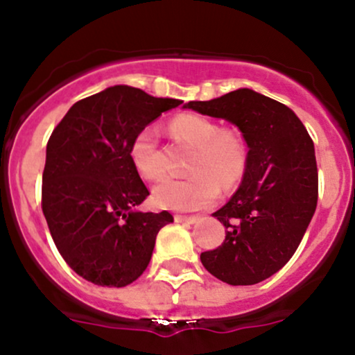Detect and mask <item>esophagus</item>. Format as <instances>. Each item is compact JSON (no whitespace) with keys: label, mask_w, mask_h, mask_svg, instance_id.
<instances>
[{"label":"esophagus","mask_w":355,"mask_h":355,"mask_svg":"<svg viewBox=\"0 0 355 355\" xmlns=\"http://www.w3.org/2000/svg\"><path fill=\"white\" fill-rule=\"evenodd\" d=\"M198 220V217L195 215H175V222L180 223H195Z\"/></svg>","instance_id":"34e87169"}]
</instances>
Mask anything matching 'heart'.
I'll use <instances>...</instances> for the list:
<instances>
[{
  "instance_id": "heart-1",
  "label": "heart",
  "mask_w": 355,
  "mask_h": 355,
  "mask_svg": "<svg viewBox=\"0 0 355 355\" xmlns=\"http://www.w3.org/2000/svg\"><path fill=\"white\" fill-rule=\"evenodd\" d=\"M172 132L197 148L190 162L189 178H166L153 190V200L162 209L198 210L217 200L220 185L230 189L245 172L247 153L242 140L222 132L218 125L202 115L185 113L172 121ZM130 160L146 180L164 177V157L157 132L145 126L130 144Z\"/></svg>"
}]
</instances>
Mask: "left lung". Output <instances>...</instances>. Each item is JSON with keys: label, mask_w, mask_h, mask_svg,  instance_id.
Instances as JSON below:
<instances>
[{"label": "left lung", "mask_w": 355, "mask_h": 355, "mask_svg": "<svg viewBox=\"0 0 355 355\" xmlns=\"http://www.w3.org/2000/svg\"><path fill=\"white\" fill-rule=\"evenodd\" d=\"M183 108L230 121L248 146L242 185L214 214L225 225V240L202 252L203 267L230 285L262 282L295 254L315 211L312 138L291 108L248 88Z\"/></svg>", "instance_id": "1"}]
</instances>
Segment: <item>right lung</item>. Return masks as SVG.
<instances>
[{
    "label": "right lung",
    "mask_w": 355,
    "mask_h": 355,
    "mask_svg": "<svg viewBox=\"0 0 355 355\" xmlns=\"http://www.w3.org/2000/svg\"><path fill=\"white\" fill-rule=\"evenodd\" d=\"M182 103L116 85L76 101L53 130L42 209L64 262L88 282H135L148 267L157 234L173 222L166 210H133L150 191L130 160V144Z\"/></svg>",
    "instance_id": "1"
}]
</instances>
